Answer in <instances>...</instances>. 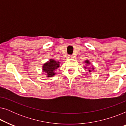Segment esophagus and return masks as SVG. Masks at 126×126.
Instances as JSON below:
<instances>
[{
    "label": "esophagus",
    "instance_id": "1",
    "mask_svg": "<svg viewBox=\"0 0 126 126\" xmlns=\"http://www.w3.org/2000/svg\"><path fill=\"white\" fill-rule=\"evenodd\" d=\"M73 58V56H71V55H68V56H67V59H70V58Z\"/></svg>",
    "mask_w": 126,
    "mask_h": 126
}]
</instances>
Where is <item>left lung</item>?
I'll list each match as a JSON object with an SVG mask.
<instances>
[{
	"mask_svg": "<svg viewBox=\"0 0 126 126\" xmlns=\"http://www.w3.org/2000/svg\"><path fill=\"white\" fill-rule=\"evenodd\" d=\"M85 63H88H88H89H89H89V61H85ZM89 72H91V70H89Z\"/></svg>",
	"mask_w": 126,
	"mask_h": 126,
	"instance_id": "8db88e82",
	"label": "left lung"
}]
</instances>
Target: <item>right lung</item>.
I'll use <instances>...</instances> for the list:
<instances>
[{
  "label": "right lung",
  "instance_id": "1",
  "mask_svg": "<svg viewBox=\"0 0 126 126\" xmlns=\"http://www.w3.org/2000/svg\"><path fill=\"white\" fill-rule=\"evenodd\" d=\"M59 67V63L54 61V60H50L49 61L45 63L43 66V70L44 72L47 73V77H51L54 75V70Z\"/></svg>",
  "mask_w": 126,
  "mask_h": 126
}]
</instances>
